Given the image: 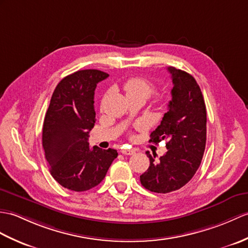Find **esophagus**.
<instances>
[{
	"label": "esophagus",
	"mask_w": 248,
	"mask_h": 248,
	"mask_svg": "<svg viewBox=\"0 0 248 248\" xmlns=\"http://www.w3.org/2000/svg\"><path fill=\"white\" fill-rule=\"evenodd\" d=\"M120 152H122L124 155H133V154H135V151L133 150V149H122V150H120Z\"/></svg>",
	"instance_id": "34e87169"
}]
</instances>
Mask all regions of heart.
I'll list each match as a JSON object with an SVG mask.
<instances>
[{
    "instance_id": "1",
    "label": "heart",
    "mask_w": 248,
    "mask_h": 248,
    "mask_svg": "<svg viewBox=\"0 0 248 248\" xmlns=\"http://www.w3.org/2000/svg\"><path fill=\"white\" fill-rule=\"evenodd\" d=\"M155 88L152 82L142 77H133L126 80L124 84V91L128 96H142L145 99L153 94Z\"/></svg>"
}]
</instances>
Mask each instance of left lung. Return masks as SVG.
I'll list each match as a JSON object with an SVG mask.
<instances>
[{"instance_id":"8db88e82","label":"left lung","mask_w":248,"mask_h":248,"mask_svg":"<svg viewBox=\"0 0 248 248\" xmlns=\"http://www.w3.org/2000/svg\"><path fill=\"white\" fill-rule=\"evenodd\" d=\"M173 89L168 111L149 142L166 140L167 152L159 160L147 151L150 166L140 175L146 189L168 193L181 189L191 180L202 162L206 146V106L198 82L191 75L169 66Z\"/></svg>"}]
</instances>
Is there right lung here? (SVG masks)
Returning <instances> with one entry per match:
<instances>
[{"label": "right lung", "mask_w": 248, "mask_h": 248, "mask_svg": "<svg viewBox=\"0 0 248 248\" xmlns=\"http://www.w3.org/2000/svg\"><path fill=\"white\" fill-rule=\"evenodd\" d=\"M108 77L98 70L68 75L56 86L45 115L42 145L50 174L72 191H86L100 184L118 155L115 149H91L88 141L96 120L95 89Z\"/></svg>", "instance_id": "right-lung-1"}]
</instances>
